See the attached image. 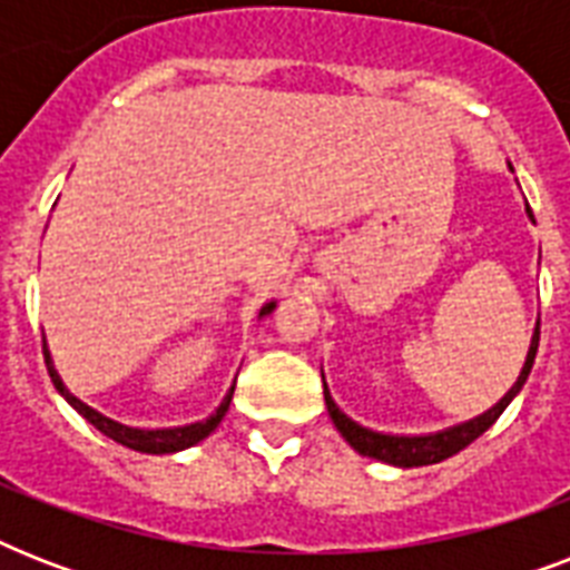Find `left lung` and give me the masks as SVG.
<instances>
[{
    "instance_id": "1",
    "label": "left lung",
    "mask_w": 570,
    "mask_h": 570,
    "mask_svg": "<svg viewBox=\"0 0 570 570\" xmlns=\"http://www.w3.org/2000/svg\"><path fill=\"white\" fill-rule=\"evenodd\" d=\"M512 171V165H509ZM527 215L532 218V209L527 206ZM535 352H539V322H535V331H532L530 340V352H527V361L521 366V375L514 381L512 387L505 390V396L491 405L485 414L473 416V420H464V423H455L450 429H441V432H429V434H390V432H375V429H366L357 420L340 411V405L331 396L328 384H325V375H322V390H325V405H328V414L337 425V432L346 438V443L355 452L366 455V459L384 461V464H393V468H425V464H438V461L450 459L455 452H461L468 443H473L482 432H488L491 425L497 423V416L503 414L509 402H512L521 387L530 379L532 361H535Z\"/></svg>"
}]
</instances>
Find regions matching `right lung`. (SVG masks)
<instances>
[{
	"mask_svg": "<svg viewBox=\"0 0 570 570\" xmlns=\"http://www.w3.org/2000/svg\"><path fill=\"white\" fill-rule=\"evenodd\" d=\"M275 307H277V302L263 304V307H259V320H263V316H268V313L275 311ZM43 357H47L49 379H52V384H56L58 393L67 399V405L76 407V411H79V414H82L85 420L94 425V429H97V432H102L106 438H111L115 443H120V446H129V450H136V452H147V455H168V452L189 450V446L200 443L204 438H209V434L218 429V423L224 420V414H227V407H230V399H233V390H236V381H233L230 390L224 393L222 405L215 407L213 414L206 416V420H197V423H186V425H171V429H138V425L118 423V420H111V416L100 414L97 407H91L88 402H82L79 396H73V393L67 390L65 381H61V375H58L56 364H52V355H49L47 340H43Z\"/></svg>",
	"mask_w": 570,
	"mask_h": 570,
	"instance_id": "obj_1",
	"label": "right lung"
}]
</instances>
